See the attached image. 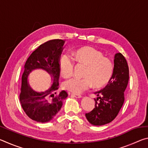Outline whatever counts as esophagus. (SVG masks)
<instances>
[{"label": "esophagus", "instance_id": "obj_1", "mask_svg": "<svg viewBox=\"0 0 148 148\" xmlns=\"http://www.w3.org/2000/svg\"><path fill=\"white\" fill-rule=\"evenodd\" d=\"M71 95L72 97H76V98H81L82 95L80 94H76V93H71Z\"/></svg>", "mask_w": 148, "mask_h": 148}]
</instances>
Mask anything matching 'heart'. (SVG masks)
I'll return each mask as SVG.
<instances>
[{
  "label": "heart",
  "mask_w": 148,
  "mask_h": 148,
  "mask_svg": "<svg viewBox=\"0 0 148 148\" xmlns=\"http://www.w3.org/2000/svg\"><path fill=\"white\" fill-rule=\"evenodd\" d=\"M73 58L68 53L61 55L59 58L60 72L64 77L73 74L75 61L86 66L84 78L72 77L64 82L62 87L74 93H79L89 89L93 84L95 87L106 85L114 72V64L110 59L104 57L101 51L92 47H83L73 52Z\"/></svg>",
  "instance_id": "b5f03b06"
}]
</instances>
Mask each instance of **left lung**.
Returning <instances> with one entry per match:
<instances>
[{
	"label": "left lung",
	"mask_w": 148,
	"mask_h": 148,
	"mask_svg": "<svg viewBox=\"0 0 148 148\" xmlns=\"http://www.w3.org/2000/svg\"><path fill=\"white\" fill-rule=\"evenodd\" d=\"M129 79V70L127 60L121 53L114 57V69L107 86L95 92L98 98L95 99V108L86 114V118L93 125L109 123L116 118L125 101L124 91ZM99 100V102L97 101Z\"/></svg>",
	"instance_id": "1"
}]
</instances>
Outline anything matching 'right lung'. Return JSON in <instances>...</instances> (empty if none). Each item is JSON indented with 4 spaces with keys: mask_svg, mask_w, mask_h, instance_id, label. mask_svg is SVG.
I'll list each match as a JSON object with an SVG mask.
<instances>
[{
    "mask_svg": "<svg viewBox=\"0 0 148 148\" xmlns=\"http://www.w3.org/2000/svg\"><path fill=\"white\" fill-rule=\"evenodd\" d=\"M64 42L61 39L47 41L32 52L25 64L19 100L25 114L37 122L46 123L53 119L61 110L63 100L68 97L66 91L57 93V90L59 87V61ZM36 68L46 69L52 75L54 84L46 92H35L27 84L28 74Z\"/></svg>",
    "mask_w": 148,
    "mask_h": 148,
    "instance_id": "obj_1",
    "label": "right lung"
}]
</instances>
